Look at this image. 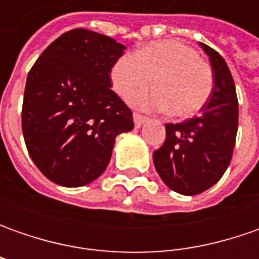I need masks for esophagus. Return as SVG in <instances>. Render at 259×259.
<instances>
[{
	"label": "esophagus",
	"mask_w": 259,
	"mask_h": 259,
	"mask_svg": "<svg viewBox=\"0 0 259 259\" xmlns=\"http://www.w3.org/2000/svg\"><path fill=\"white\" fill-rule=\"evenodd\" d=\"M133 118H134V124H135V126H137V128H140V126L144 124V122H147V121H148V118H147V116H144V115H141V114H138V112H134Z\"/></svg>",
	"instance_id": "obj_1"
}]
</instances>
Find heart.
Returning <instances> with one entry per match:
<instances>
[{
    "label": "heart",
    "instance_id": "obj_1",
    "mask_svg": "<svg viewBox=\"0 0 259 259\" xmlns=\"http://www.w3.org/2000/svg\"><path fill=\"white\" fill-rule=\"evenodd\" d=\"M153 79L157 88L128 96L137 108L167 111L177 118L197 114L213 91V70L193 47L163 40L121 56L111 70L115 92L121 96Z\"/></svg>",
    "mask_w": 259,
    "mask_h": 259
}]
</instances>
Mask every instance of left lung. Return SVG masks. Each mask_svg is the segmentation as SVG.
Returning <instances> with one entry per match:
<instances>
[{"instance_id":"8db88e82","label":"left lung","mask_w":259,"mask_h":259,"mask_svg":"<svg viewBox=\"0 0 259 259\" xmlns=\"http://www.w3.org/2000/svg\"><path fill=\"white\" fill-rule=\"evenodd\" d=\"M213 67L212 95L200 114L165 124V141L153 153L157 173L173 192L194 196L221 180L231 163L238 131V98L231 70L212 47L200 43Z\"/></svg>"}]
</instances>
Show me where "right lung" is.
<instances>
[{
  "instance_id": "add662e5",
  "label": "right lung",
  "mask_w": 259,
  "mask_h": 259,
  "mask_svg": "<svg viewBox=\"0 0 259 259\" xmlns=\"http://www.w3.org/2000/svg\"><path fill=\"white\" fill-rule=\"evenodd\" d=\"M125 46L86 28L66 31L35 60L25 82L21 125L28 154L53 183L79 187L109 164L133 112L111 89Z\"/></svg>"
}]
</instances>
